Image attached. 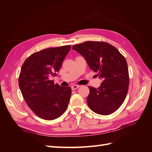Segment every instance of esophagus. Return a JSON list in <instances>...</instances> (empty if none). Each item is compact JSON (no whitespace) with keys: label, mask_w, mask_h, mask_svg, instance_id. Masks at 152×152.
<instances>
[{"label":"esophagus","mask_w":152,"mask_h":152,"mask_svg":"<svg viewBox=\"0 0 152 152\" xmlns=\"http://www.w3.org/2000/svg\"><path fill=\"white\" fill-rule=\"evenodd\" d=\"M79 85H72V86H71V88H72V89L73 90H76V89H77L78 88H79Z\"/></svg>","instance_id":"esophagus-1"}]
</instances>
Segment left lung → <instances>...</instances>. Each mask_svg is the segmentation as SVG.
Instances as JSON below:
<instances>
[{
    "instance_id": "8db88e82",
    "label": "left lung",
    "mask_w": 152,
    "mask_h": 152,
    "mask_svg": "<svg viewBox=\"0 0 152 152\" xmlns=\"http://www.w3.org/2000/svg\"><path fill=\"white\" fill-rule=\"evenodd\" d=\"M90 68L103 80L98 88L89 86L87 97L90 109L101 115H109L122 105L129 86V72L126 58L109 43L88 41L73 45Z\"/></svg>"
}]
</instances>
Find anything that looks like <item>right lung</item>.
Listing matches in <instances>:
<instances>
[{
	"label": "right lung",
	"mask_w": 152,
	"mask_h": 152,
	"mask_svg": "<svg viewBox=\"0 0 152 152\" xmlns=\"http://www.w3.org/2000/svg\"><path fill=\"white\" fill-rule=\"evenodd\" d=\"M71 45L45 49L30 55L23 63L19 86L23 98L38 117L55 120L65 112L70 99L69 86L55 85L53 77L62 66Z\"/></svg>",
	"instance_id": "obj_1"
}]
</instances>
